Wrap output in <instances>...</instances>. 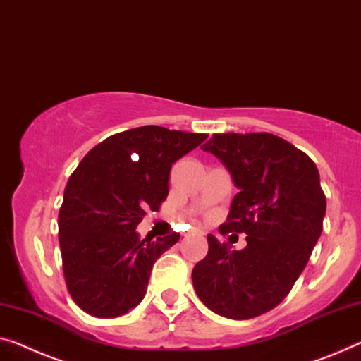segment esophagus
Here are the masks:
<instances>
[{"mask_svg": "<svg viewBox=\"0 0 361 361\" xmlns=\"http://www.w3.org/2000/svg\"><path fill=\"white\" fill-rule=\"evenodd\" d=\"M195 233H197V235H199L201 232H199V230H195Z\"/></svg>", "mask_w": 361, "mask_h": 361, "instance_id": "obj_1", "label": "esophagus"}]
</instances>
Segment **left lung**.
Wrapping results in <instances>:
<instances>
[{
    "instance_id": "8db88e82",
    "label": "left lung",
    "mask_w": 361,
    "mask_h": 361,
    "mask_svg": "<svg viewBox=\"0 0 361 361\" xmlns=\"http://www.w3.org/2000/svg\"><path fill=\"white\" fill-rule=\"evenodd\" d=\"M201 149L225 165L238 188L219 230L248 236L246 248L232 251L209 235L192 285L214 313L256 318L287 297L318 243L326 215L318 166L269 133L214 134Z\"/></svg>"
}]
</instances>
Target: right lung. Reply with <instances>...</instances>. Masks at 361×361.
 I'll return each mask as SVG.
<instances>
[{"instance_id":"1","label":"right lung","mask_w":361,"mask_h":361,"mask_svg":"<svg viewBox=\"0 0 361 361\" xmlns=\"http://www.w3.org/2000/svg\"><path fill=\"white\" fill-rule=\"evenodd\" d=\"M206 134L141 126L113 134L90 150L69 176L58 215L69 293L95 318H118L146 297L154 262L178 233L141 240L137 225L169 195L176 160Z\"/></svg>"}]
</instances>
